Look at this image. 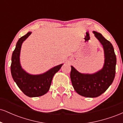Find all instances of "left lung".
<instances>
[{"mask_svg":"<svg viewBox=\"0 0 123 123\" xmlns=\"http://www.w3.org/2000/svg\"><path fill=\"white\" fill-rule=\"evenodd\" d=\"M92 32L104 49L105 60L102 68L95 73H83L71 66L70 74L76 92L88 98H95L105 92L115 79L116 65V57L111 43L100 33Z\"/></svg>","mask_w":123,"mask_h":123,"instance_id":"left-lung-1","label":"left lung"}]
</instances>
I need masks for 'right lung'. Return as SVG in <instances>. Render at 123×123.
I'll return each mask as SVG.
<instances>
[{"label": "right lung", "mask_w": 123, "mask_h": 123, "mask_svg": "<svg viewBox=\"0 0 123 123\" xmlns=\"http://www.w3.org/2000/svg\"><path fill=\"white\" fill-rule=\"evenodd\" d=\"M31 33L32 32H28L18 40L12 54L11 73L14 81L24 94L29 97H37L49 91L53 76L63 63L54 66L42 74H32L25 71L20 62L21 49L23 42Z\"/></svg>", "instance_id": "1"}]
</instances>
